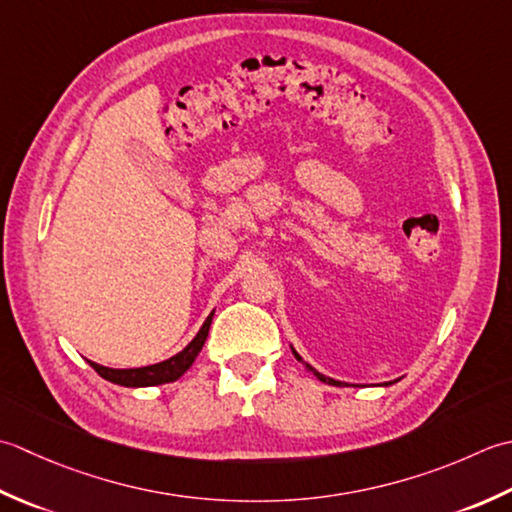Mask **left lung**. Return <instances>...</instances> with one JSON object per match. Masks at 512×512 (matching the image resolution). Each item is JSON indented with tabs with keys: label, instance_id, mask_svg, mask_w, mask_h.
I'll use <instances>...</instances> for the list:
<instances>
[{
	"label": "left lung",
	"instance_id": "8db88e82",
	"mask_svg": "<svg viewBox=\"0 0 512 512\" xmlns=\"http://www.w3.org/2000/svg\"><path fill=\"white\" fill-rule=\"evenodd\" d=\"M294 356H296V358H298V360H302V358H300V356H298V353H296V351H294ZM307 369H309V371H311V373H314V375H316V378H318V380H322V382H327V384H333V387H340V382H336V380H331V378H325V375H322V373H318V371H316V369H314V367H309V364H307Z\"/></svg>",
	"mask_w": 512,
	"mask_h": 512
}]
</instances>
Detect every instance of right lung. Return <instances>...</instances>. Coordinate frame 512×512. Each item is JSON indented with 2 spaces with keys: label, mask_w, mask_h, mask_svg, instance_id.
I'll return each instance as SVG.
<instances>
[{
  "label": "right lung",
  "mask_w": 512,
  "mask_h": 512,
  "mask_svg": "<svg viewBox=\"0 0 512 512\" xmlns=\"http://www.w3.org/2000/svg\"><path fill=\"white\" fill-rule=\"evenodd\" d=\"M212 316H207L203 322L201 331L196 333L194 340L187 344V347L172 356L170 360H163L159 364H150V367H139V369H110V367H101L97 362H90V367L95 369L103 380L121 384V387H154V384H165V382H174L179 380L181 375L192 367V362L196 360L198 351L203 349V344L207 340V333H210L212 325Z\"/></svg>",
  "instance_id": "right-lung-1"
}]
</instances>
